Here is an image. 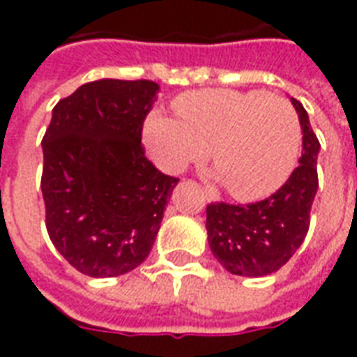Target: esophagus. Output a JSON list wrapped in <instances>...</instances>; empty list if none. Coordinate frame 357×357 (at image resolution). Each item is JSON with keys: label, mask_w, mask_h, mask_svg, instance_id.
Returning <instances> with one entry per match:
<instances>
[{"label": "esophagus", "mask_w": 357, "mask_h": 357, "mask_svg": "<svg viewBox=\"0 0 357 357\" xmlns=\"http://www.w3.org/2000/svg\"><path fill=\"white\" fill-rule=\"evenodd\" d=\"M202 191H204V197H206V201H208V202L218 201V193L214 191V189H212V187H204Z\"/></svg>", "instance_id": "1"}]
</instances>
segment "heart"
<instances>
[{"instance_id":"1","label":"heart","mask_w":357,"mask_h":357,"mask_svg":"<svg viewBox=\"0 0 357 357\" xmlns=\"http://www.w3.org/2000/svg\"><path fill=\"white\" fill-rule=\"evenodd\" d=\"M178 118L151 114L149 153L160 170L179 174L206 158L237 201L268 199L296 168L302 130L291 102L264 91L202 89L174 101Z\"/></svg>"}]
</instances>
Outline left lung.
<instances>
[{
	"label": "left lung",
	"mask_w": 357,
	"mask_h": 357,
	"mask_svg": "<svg viewBox=\"0 0 357 357\" xmlns=\"http://www.w3.org/2000/svg\"><path fill=\"white\" fill-rule=\"evenodd\" d=\"M291 102L302 128V156L289 181L260 202L206 206L210 250L233 275L264 277L283 268L310 227V210L317 193L319 141L302 102L292 97Z\"/></svg>",
	"instance_id": "obj_1"
}]
</instances>
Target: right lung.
<instances>
[{"mask_svg": "<svg viewBox=\"0 0 357 357\" xmlns=\"http://www.w3.org/2000/svg\"><path fill=\"white\" fill-rule=\"evenodd\" d=\"M158 84L97 80L55 105L43 135L42 193L51 243L89 277H118L147 258L179 179L145 156L143 122Z\"/></svg>", "mask_w": 357, "mask_h": 357, "instance_id": "obj_1", "label": "right lung"}]
</instances>
